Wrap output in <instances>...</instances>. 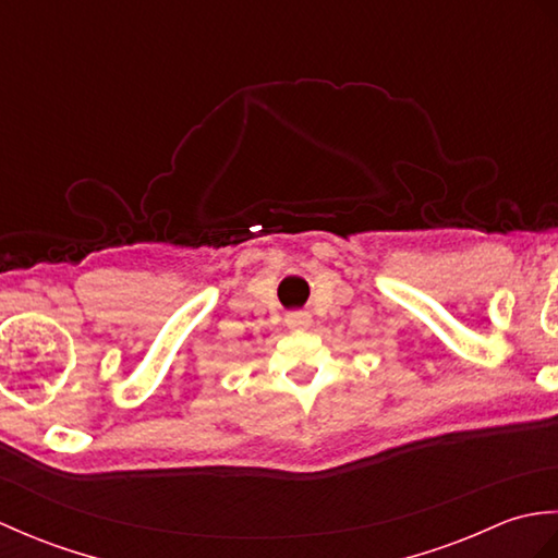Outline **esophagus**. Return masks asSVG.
<instances>
[{"label":"esophagus","mask_w":558,"mask_h":558,"mask_svg":"<svg viewBox=\"0 0 558 558\" xmlns=\"http://www.w3.org/2000/svg\"><path fill=\"white\" fill-rule=\"evenodd\" d=\"M286 326L292 330H306L312 326V314L310 312H288Z\"/></svg>","instance_id":"1"}]
</instances>
